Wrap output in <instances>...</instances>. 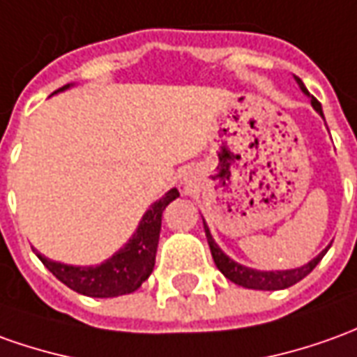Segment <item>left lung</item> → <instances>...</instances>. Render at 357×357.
I'll use <instances>...</instances> for the list:
<instances>
[{"label":"left lung","mask_w":357,"mask_h":357,"mask_svg":"<svg viewBox=\"0 0 357 357\" xmlns=\"http://www.w3.org/2000/svg\"><path fill=\"white\" fill-rule=\"evenodd\" d=\"M296 81L297 85H299V89L303 91V95H307V97L311 99V105H313L314 110L323 116V107H321V102L314 99L313 95L307 91V87L303 85V81L299 79V77H296ZM204 231H206V239H208V245H210L213 262H215V266L220 268L221 274L227 278V280H231L233 284H237V286L249 287V289H262V291L286 289V287L297 284L299 280H303L307 274L313 272V268L323 260V257L326 255V250L331 249V247H326V249L321 250L313 260H309L307 264H303V266L299 268H291V270H257V268H249L245 266V264H239V262H235L233 258L227 257V255L220 249V245L213 241V237H211L210 233V227L206 225V221H204Z\"/></svg>","instance_id":"left-lung-1"}]
</instances>
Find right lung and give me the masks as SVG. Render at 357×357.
Returning <instances> with one entry per match:
<instances>
[{"label":"right lung","instance_id":"right-lung-1","mask_svg":"<svg viewBox=\"0 0 357 357\" xmlns=\"http://www.w3.org/2000/svg\"><path fill=\"white\" fill-rule=\"evenodd\" d=\"M71 85L73 83H68L56 93L70 89ZM178 196H181L178 190L171 188L169 192H165L163 198H159L157 202L151 204L126 245L97 266L63 264V262H56V260L46 258L38 250H33L36 252V257L40 258L44 266L48 268L61 284H66L77 294L89 297L126 296V294L136 291L137 287L151 276L163 210Z\"/></svg>","mask_w":357,"mask_h":357}]
</instances>
